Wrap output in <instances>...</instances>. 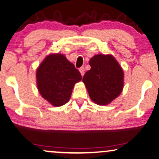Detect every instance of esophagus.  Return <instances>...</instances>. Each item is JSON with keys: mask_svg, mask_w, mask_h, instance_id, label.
Here are the masks:
<instances>
[{"mask_svg": "<svg viewBox=\"0 0 159 159\" xmlns=\"http://www.w3.org/2000/svg\"><path fill=\"white\" fill-rule=\"evenodd\" d=\"M79 71H80V74H81V75L82 76H84V71H85V69L84 67H80V69H79Z\"/></svg>", "mask_w": 159, "mask_h": 159, "instance_id": "obj_1", "label": "esophagus"}]
</instances>
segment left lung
<instances>
[{
  "mask_svg": "<svg viewBox=\"0 0 159 159\" xmlns=\"http://www.w3.org/2000/svg\"><path fill=\"white\" fill-rule=\"evenodd\" d=\"M90 69L83 82L93 102L100 105L110 104L119 96L124 86V72L111 54H97L89 61Z\"/></svg>",
  "mask_w": 159,
  "mask_h": 159,
  "instance_id": "left-lung-1",
  "label": "left lung"
}]
</instances>
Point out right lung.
Returning <instances> with one entry per match:
<instances>
[{"mask_svg":"<svg viewBox=\"0 0 159 159\" xmlns=\"http://www.w3.org/2000/svg\"><path fill=\"white\" fill-rule=\"evenodd\" d=\"M36 78L39 93L54 107L69 102L74 85L82 79L79 70L61 54L45 57L37 68Z\"/></svg>","mask_w":159,"mask_h":159,"instance_id":"1","label":"right lung"}]
</instances>
